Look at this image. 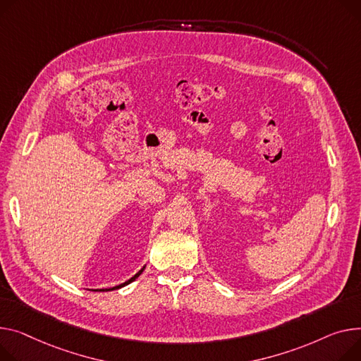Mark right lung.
<instances>
[{"label":"right lung","mask_w":361,"mask_h":361,"mask_svg":"<svg viewBox=\"0 0 361 361\" xmlns=\"http://www.w3.org/2000/svg\"><path fill=\"white\" fill-rule=\"evenodd\" d=\"M145 270V267L143 269H140L133 277H130L128 281H125V283H122V284H118V286H114V287H110V289H97V290H100V292H109V290H116V289H120V287H123V286H126V284H129V283H132V281H135L140 274H142V271Z\"/></svg>","instance_id":"right-lung-1"}]
</instances>
